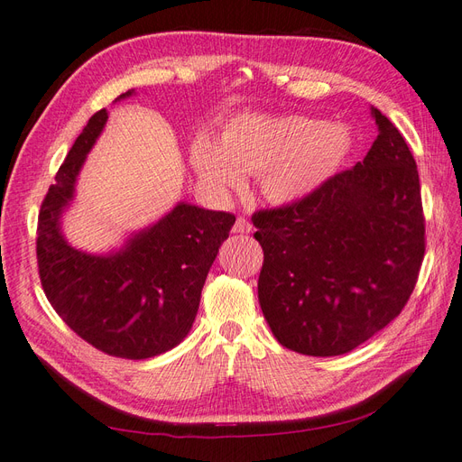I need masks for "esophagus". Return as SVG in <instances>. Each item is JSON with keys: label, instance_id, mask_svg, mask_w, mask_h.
<instances>
[{"label": "esophagus", "instance_id": "obj_1", "mask_svg": "<svg viewBox=\"0 0 462 462\" xmlns=\"http://www.w3.org/2000/svg\"><path fill=\"white\" fill-rule=\"evenodd\" d=\"M253 231V223H250L246 217H243V216H239L236 217V221H235V226H233V233H250Z\"/></svg>", "mask_w": 462, "mask_h": 462}]
</instances>
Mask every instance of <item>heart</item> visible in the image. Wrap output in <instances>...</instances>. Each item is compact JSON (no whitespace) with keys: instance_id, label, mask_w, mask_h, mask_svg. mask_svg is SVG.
Instances as JSON below:
<instances>
[{"instance_id":"obj_1","label":"heart","mask_w":462,"mask_h":462,"mask_svg":"<svg viewBox=\"0 0 462 462\" xmlns=\"http://www.w3.org/2000/svg\"><path fill=\"white\" fill-rule=\"evenodd\" d=\"M348 150L351 134L341 125L299 116H243L227 125L221 143L199 136L190 162L202 183L217 194L239 190L245 173H256L265 197L289 204L328 180Z\"/></svg>"}]
</instances>
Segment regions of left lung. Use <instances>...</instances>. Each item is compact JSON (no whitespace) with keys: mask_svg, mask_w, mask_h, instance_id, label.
<instances>
[{"mask_svg":"<svg viewBox=\"0 0 462 462\" xmlns=\"http://www.w3.org/2000/svg\"><path fill=\"white\" fill-rule=\"evenodd\" d=\"M372 116L380 133L365 160L253 216L263 318L300 355L353 351L401 314L418 282L426 223L416 162L395 125Z\"/></svg>","mask_w":462,"mask_h":462,"instance_id":"left-lung-1","label":"left lung"}]
</instances>
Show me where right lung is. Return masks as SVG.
Wrapping results in <instances>:
<instances>
[{
    "label": "right lung",
    "instance_id": "right-lung-1",
    "mask_svg": "<svg viewBox=\"0 0 462 462\" xmlns=\"http://www.w3.org/2000/svg\"><path fill=\"white\" fill-rule=\"evenodd\" d=\"M106 121V109L88 119L42 202L38 273L53 310L79 337L109 356L143 360L187 337L206 275L235 216L179 202L152 227L134 233L117 253L100 256L73 248L61 235L60 219Z\"/></svg>",
    "mask_w": 462,
    "mask_h": 462
}]
</instances>
